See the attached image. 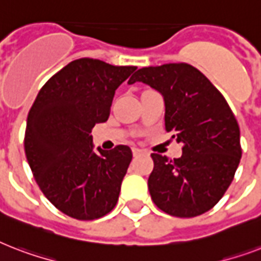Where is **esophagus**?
<instances>
[{"mask_svg":"<svg viewBox=\"0 0 261 261\" xmlns=\"http://www.w3.org/2000/svg\"><path fill=\"white\" fill-rule=\"evenodd\" d=\"M143 154V150L138 149V147H133V155L134 157H139V155Z\"/></svg>","mask_w":261,"mask_h":261,"instance_id":"1","label":"esophagus"}]
</instances>
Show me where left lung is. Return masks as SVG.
Listing matches in <instances>:
<instances>
[{
	"label": "left lung",
	"mask_w": 261,
	"mask_h": 261,
	"mask_svg": "<svg viewBox=\"0 0 261 261\" xmlns=\"http://www.w3.org/2000/svg\"><path fill=\"white\" fill-rule=\"evenodd\" d=\"M143 83L164 97L165 130L182 143L180 159L151 154L147 186L160 210L180 218L206 213L233 181L241 160L240 128L218 89L187 63L139 69L128 84Z\"/></svg>",
	"instance_id": "left-lung-1"
}]
</instances>
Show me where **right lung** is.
<instances>
[{
    "label": "right lung",
    "mask_w": 261,
    "mask_h": 261,
    "mask_svg": "<svg viewBox=\"0 0 261 261\" xmlns=\"http://www.w3.org/2000/svg\"><path fill=\"white\" fill-rule=\"evenodd\" d=\"M135 69L75 59L44 84L31 107L24 141L31 171L46 198L71 218L97 219L118 203L131 149L94 150L90 133L108 119L115 90Z\"/></svg>",
    "instance_id": "right-lung-1"
}]
</instances>
